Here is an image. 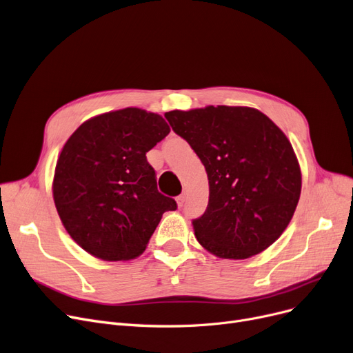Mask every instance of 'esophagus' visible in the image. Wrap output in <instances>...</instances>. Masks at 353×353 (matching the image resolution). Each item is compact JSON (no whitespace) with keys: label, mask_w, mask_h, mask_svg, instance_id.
<instances>
[{"label":"esophagus","mask_w":353,"mask_h":353,"mask_svg":"<svg viewBox=\"0 0 353 353\" xmlns=\"http://www.w3.org/2000/svg\"><path fill=\"white\" fill-rule=\"evenodd\" d=\"M185 198H187V194H185V192H182V194H179V195L176 196V204H178V207H182V205H183V203H185Z\"/></svg>","instance_id":"obj_1"}]
</instances>
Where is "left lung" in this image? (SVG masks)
<instances>
[{"label": "left lung", "instance_id": "1", "mask_svg": "<svg viewBox=\"0 0 353 353\" xmlns=\"http://www.w3.org/2000/svg\"><path fill=\"white\" fill-rule=\"evenodd\" d=\"M165 117L207 171L208 205L192 220L198 243L232 260L272 245L289 225L301 190L286 135L251 108L208 106L166 112Z\"/></svg>", "mask_w": 353, "mask_h": 353}]
</instances>
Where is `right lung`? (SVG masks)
<instances>
[{
  "instance_id": "add662e5",
  "label": "right lung",
  "mask_w": 353,
  "mask_h": 353,
  "mask_svg": "<svg viewBox=\"0 0 353 353\" xmlns=\"http://www.w3.org/2000/svg\"><path fill=\"white\" fill-rule=\"evenodd\" d=\"M170 126L162 116L128 108L93 117L63 146L53 196L70 237L106 261L138 257L176 201L158 191L146 152Z\"/></svg>"
}]
</instances>
